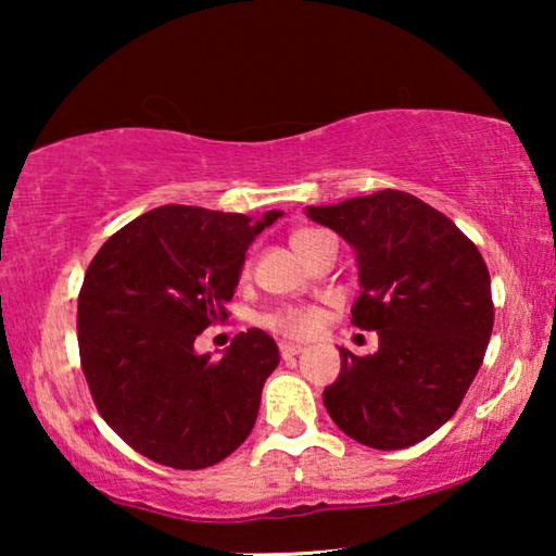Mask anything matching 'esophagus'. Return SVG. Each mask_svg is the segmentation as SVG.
<instances>
[{
  "instance_id": "esophagus-1",
  "label": "esophagus",
  "mask_w": 556,
  "mask_h": 556,
  "mask_svg": "<svg viewBox=\"0 0 556 556\" xmlns=\"http://www.w3.org/2000/svg\"><path fill=\"white\" fill-rule=\"evenodd\" d=\"M278 349H280V356H283V359H293V356H299L303 352L301 344H291V341H280Z\"/></svg>"
}]
</instances>
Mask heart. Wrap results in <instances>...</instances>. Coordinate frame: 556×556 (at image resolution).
Masks as SVG:
<instances>
[{"mask_svg":"<svg viewBox=\"0 0 556 556\" xmlns=\"http://www.w3.org/2000/svg\"><path fill=\"white\" fill-rule=\"evenodd\" d=\"M314 235H318V230H308V227L295 230L291 235V245L295 253H301V248L306 245ZM248 270H250V265H245V273ZM263 326L265 329H270L273 333H280V337L306 339V337H311V333L318 331V326H321V314L311 306H288V308H278V311H273V314L263 316Z\"/></svg>","mask_w":556,"mask_h":556,"instance_id":"heart-1","label":"heart"}]
</instances>
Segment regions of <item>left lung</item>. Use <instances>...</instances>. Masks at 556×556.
Instances as JSON below:
<instances>
[{"label": "left lung", "mask_w": 556, "mask_h": 556, "mask_svg": "<svg viewBox=\"0 0 556 556\" xmlns=\"http://www.w3.org/2000/svg\"><path fill=\"white\" fill-rule=\"evenodd\" d=\"M356 250L362 293L352 324L379 333L377 354L341 349L324 390L331 420L356 443L400 451L460 407L493 331L491 276L451 217L397 189L308 207Z\"/></svg>", "instance_id": "8db88e82"}]
</instances>
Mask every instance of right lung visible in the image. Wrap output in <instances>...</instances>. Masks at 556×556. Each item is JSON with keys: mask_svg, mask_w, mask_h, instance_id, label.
<instances>
[{"mask_svg": "<svg viewBox=\"0 0 556 556\" xmlns=\"http://www.w3.org/2000/svg\"><path fill=\"white\" fill-rule=\"evenodd\" d=\"M280 215L166 204L113 232L90 261L78 295L83 375L103 420L149 460L210 468L253 430L280 362L276 341L240 331L210 359L194 339L225 321L248 245Z\"/></svg>", "mask_w": 556, "mask_h": 556, "instance_id": "right-lung-1", "label": "right lung"}]
</instances>
